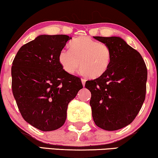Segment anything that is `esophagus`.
I'll list each match as a JSON object with an SVG mask.
<instances>
[{"label": "esophagus", "instance_id": "34e87169", "mask_svg": "<svg viewBox=\"0 0 158 158\" xmlns=\"http://www.w3.org/2000/svg\"><path fill=\"white\" fill-rule=\"evenodd\" d=\"M85 79H84V78H81V82H82V84H83V86H85Z\"/></svg>", "mask_w": 158, "mask_h": 158}]
</instances>
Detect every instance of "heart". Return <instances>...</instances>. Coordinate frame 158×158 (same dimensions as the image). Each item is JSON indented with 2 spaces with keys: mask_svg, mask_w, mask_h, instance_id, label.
Returning a JSON list of instances; mask_svg holds the SVG:
<instances>
[{
  "mask_svg": "<svg viewBox=\"0 0 158 158\" xmlns=\"http://www.w3.org/2000/svg\"><path fill=\"white\" fill-rule=\"evenodd\" d=\"M112 56V50L107 44L89 37H79L69 43V49H61L58 59L63 69L69 74H73L81 65L83 74L98 78L110 68Z\"/></svg>",
  "mask_w": 158,
  "mask_h": 158,
  "instance_id": "obj_1",
  "label": "heart"
}]
</instances>
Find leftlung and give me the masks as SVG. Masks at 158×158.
<instances>
[{"label":"left lung","instance_id":"1","mask_svg":"<svg viewBox=\"0 0 158 158\" xmlns=\"http://www.w3.org/2000/svg\"><path fill=\"white\" fill-rule=\"evenodd\" d=\"M112 50L110 68L103 76L87 81L92 117L106 131L123 128L135 119L145 99L147 69L141 54L120 37H94Z\"/></svg>","mask_w":158,"mask_h":158}]
</instances>
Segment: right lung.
<instances>
[{
  "label": "right lung",
  "instance_id": "1",
  "mask_svg": "<svg viewBox=\"0 0 158 158\" xmlns=\"http://www.w3.org/2000/svg\"><path fill=\"white\" fill-rule=\"evenodd\" d=\"M71 38L40 35L22 46L12 63V92L20 113L42 131L64 125L68 104L83 89L81 79L59 62V52Z\"/></svg>",
  "mask_w": 158,
  "mask_h": 158
}]
</instances>
